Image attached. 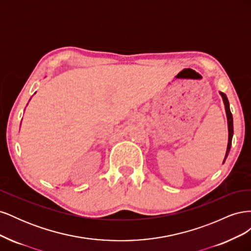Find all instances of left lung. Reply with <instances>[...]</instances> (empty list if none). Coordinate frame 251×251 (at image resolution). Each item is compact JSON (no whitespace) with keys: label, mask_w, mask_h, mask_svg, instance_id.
Here are the masks:
<instances>
[{"label":"left lung","mask_w":251,"mask_h":251,"mask_svg":"<svg viewBox=\"0 0 251 251\" xmlns=\"http://www.w3.org/2000/svg\"><path fill=\"white\" fill-rule=\"evenodd\" d=\"M220 95L222 96V100L224 102V107H225V112H226V117H227V126H228V143H227V149H226V154L224 157L223 163L225 162L227 156L229 154L230 147H231V141H232V136H233V120H232V114L229 109V102L228 100H227V96L223 92H219Z\"/></svg>","instance_id":"8db88e82"}]
</instances>
